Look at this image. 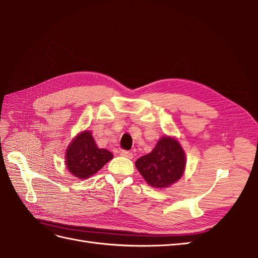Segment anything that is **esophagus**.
<instances>
[{
	"label": "esophagus",
	"mask_w": 258,
	"mask_h": 258,
	"mask_svg": "<svg viewBox=\"0 0 258 258\" xmlns=\"http://www.w3.org/2000/svg\"><path fill=\"white\" fill-rule=\"evenodd\" d=\"M119 154H120V156H123V157L129 158V159H131L132 157H134V154H132V153H131V152H129V151L121 150V151L119 152Z\"/></svg>",
	"instance_id": "obj_1"
}]
</instances>
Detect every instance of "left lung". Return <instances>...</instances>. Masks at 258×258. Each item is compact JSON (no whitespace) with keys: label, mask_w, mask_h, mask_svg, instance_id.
I'll return each mask as SVG.
<instances>
[{"label":"left lung","mask_w":258,"mask_h":258,"mask_svg":"<svg viewBox=\"0 0 258 258\" xmlns=\"http://www.w3.org/2000/svg\"><path fill=\"white\" fill-rule=\"evenodd\" d=\"M185 154L174 139L161 138L154 150L136 161V167L153 187H167L181 178L185 169Z\"/></svg>","instance_id":"1"}]
</instances>
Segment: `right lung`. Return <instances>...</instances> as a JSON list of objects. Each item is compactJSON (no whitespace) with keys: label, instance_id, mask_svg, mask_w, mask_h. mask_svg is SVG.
Returning a JSON list of instances; mask_svg holds the SVG:
<instances>
[{"label":"right lung","instance_id":"add662e5","mask_svg":"<svg viewBox=\"0 0 258 258\" xmlns=\"http://www.w3.org/2000/svg\"><path fill=\"white\" fill-rule=\"evenodd\" d=\"M67 167L79 178H87L113 158L111 152L99 148L89 131L77 136L67 151Z\"/></svg>","mask_w":258,"mask_h":258}]
</instances>
